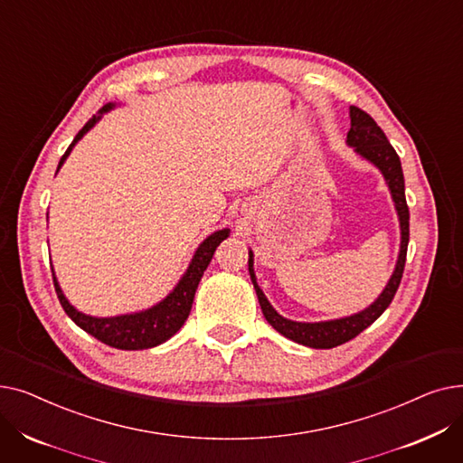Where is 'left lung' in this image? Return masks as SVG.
Instances as JSON below:
<instances>
[{"label":"left lung","mask_w":463,"mask_h":463,"mask_svg":"<svg viewBox=\"0 0 463 463\" xmlns=\"http://www.w3.org/2000/svg\"><path fill=\"white\" fill-rule=\"evenodd\" d=\"M351 118V129L347 133V146L354 150L356 156L366 159L373 166L379 168L383 175L391 197L394 201V208L400 222V253L394 266V272L381 290V295L358 313L347 315V317L330 319V321H315V323H302V321H290L283 315H279L274 306L264 297L262 288L257 283L255 270H253V251L250 250V276L255 287V293L264 313L266 321H269L281 335L293 339V342L311 347V349H332L342 345L349 339L356 337L362 330H366L373 321H377L383 311L391 306L396 290L402 281L407 244H409V208L405 203V182H403V170L402 161L396 150L388 142L383 129L375 124V119L356 107H349Z\"/></svg>","instance_id":"8db88e82"}]
</instances>
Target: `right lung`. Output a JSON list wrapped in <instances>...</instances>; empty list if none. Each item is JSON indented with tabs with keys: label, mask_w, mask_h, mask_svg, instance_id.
<instances>
[{
	"label": "right lung",
	"mask_w": 463,
	"mask_h": 463,
	"mask_svg": "<svg viewBox=\"0 0 463 463\" xmlns=\"http://www.w3.org/2000/svg\"><path fill=\"white\" fill-rule=\"evenodd\" d=\"M112 109H116V103H107L99 112L93 114L88 119V124L79 131L75 140L71 142L67 152L60 159L58 170L63 166L65 159L69 157L72 148H75L77 142L90 129H93V126L103 118V114H107ZM58 170H56V173H58ZM229 234H231V229H222V231H215L210 236H206L201 241V246L197 248V251H194V255H193V259L187 266V270L184 272V276L180 278L176 287L170 290V293L161 302L154 304L148 309L124 313V315H114V317H93V315H86V313L79 311L75 306H72L67 300V297L63 295V290L58 283L54 269H52L54 287H56L60 304H61V307L65 309V313L69 315L72 323L80 326L90 335L99 339V342H103V344H107L114 349L140 351V349L157 347V345L165 344L166 339L173 337L184 326V323L187 321L191 306H193V298H194V290H197L199 281H201L204 270L208 269V264L213 257L215 248L222 244V241Z\"/></svg>",
	"instance_id": "add662e5"
}]
</instances>
